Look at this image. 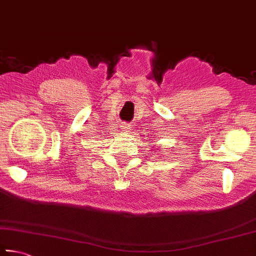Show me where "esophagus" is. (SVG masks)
<instances>
[{
    "mask_svg": "<svg viewBox=\"0 0 256 256\" xmlns=\"http://www.w3.org/2000/svg\"><path fill=\"white\" fill-rule=\"evenodd\" d=\"M120 128H122V131L128 132L130 128H131V126H130V124H128V123H123L122 125H120Z\"/></svg>",
    "mask_w": 256,
    "mask_h": 256,
    "instance_id": "1",
    "label": "esophagus"
}]
</instances>
